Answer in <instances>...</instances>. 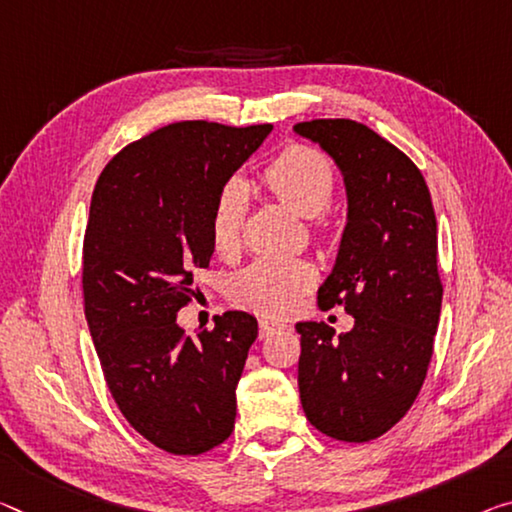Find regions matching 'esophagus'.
Returning a JSON list of instances; mask_svg holds the SVG:
<instances>
[{
    "label": "esophagus",
    "mask_w": 512,
    "mask_h": 512,
    "mask_svg": "<svg viewBox=\"0 0 512 512\" xmlns=\"http://www.w3.org/2000/svg\"><path fill=\"white\" fill-rule=\"evenodd\" d=\"M281 329H286V325H283V322H279V320L263 318L261 322H258V336H261V338L277 334V332H281Z\"/></svg>",
    "instance_id": "obj_1"
}]
</instances>
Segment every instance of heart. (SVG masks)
I'll return each instance as SVG.
<instances>
[{"instance_id": "heart-1", "label": "heart", "mask_w": 512, "mask_h": 512, "mask_svg": "<svg viewBox=\"0 0 512 512\" xmlns=\"http://www.w3.org/2000/svg\"><path fill=\"white\" fill-rule=\"evenodd\" d=\"M265 185L302 217H316L329 206L336 190L334 164L309 146H288L263 171ZM247 212V187L229 180L212 206L210 233L219 254H231L240 242ZM316 281V270L304 258H256L233 279L231 295L245 309L279 316L288 313Z\"/></svg>"}]
</instances>
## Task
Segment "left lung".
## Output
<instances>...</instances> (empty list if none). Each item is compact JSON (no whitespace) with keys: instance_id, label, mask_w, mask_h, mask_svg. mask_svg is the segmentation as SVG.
<instances>
[{"instance_id":"8db88e82","label":"left lung","mask_w":512,"mask_h":512,"mask_svg":"<svg viewBox=\"0 0 512 512\" xmlns=\"http://www.w3.org/2000/svg\"><path fill=\"white\" fill-rule=\"evenodd\" d=\"M293 130L343 176L348 217L318 306L355 318L338 336L325 322L295 325L302 407L327 437L371 442L403 419L428 373L444 293L435 210L416 164L366 125L318 119Z\"/></svg>"}]
</instances>
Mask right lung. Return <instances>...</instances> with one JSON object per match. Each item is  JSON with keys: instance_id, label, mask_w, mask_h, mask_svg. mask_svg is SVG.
<instances>
[{"instance_id": "add662e5", "label": "right lung", "mask_w": 512, "mask_h": 512, "mask_svg": "<svg viewBox=\"0 0 512 512\" xmlns=\"http://www.w3.org/2000/svg\"><path fill=\"white\" fill-rule=\"evenodd\" d=\"M272 125L171 123L102 169L84 235V313L107 387L139 435L174 455L206 453L235 426V387L258 322L245 311L185 336L178 311L208 267L217 194Z\"/></svg>"}]
</instances>
